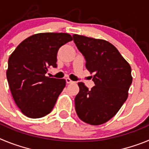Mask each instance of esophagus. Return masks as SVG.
I'll use <instances>...</instances> for the list:
<instances>
[{
  "instance_id": "1",
  "label": "esophagus",
  "mask_w": 149,
  "mask_h": 149,
  "mask_svg": "<svg viewBox=\"0 0 149 149\" xmlns=\"http://www.w3.org/2000/svg\"><path fill=\"white\" fill-rule=\"evenodd\" d=\"M65 81H66L67 84H72V83H74L73 81H72L70 78H68V77H67V78H65Z\"/></svg>"
}]
</instances>
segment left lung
<instances>
[{
  "label": "left lung",
  "mask_w": 149,
  "mask_h": 149,
  "mask_svg": "<svg viewBox=\"0 0 149 149\" xmlns=\"http://www.w3.org/2000/svg\"><path fill=\"white\" fill-rule=\"evenodd\" d=\"M73 39L85 58L86 68L94 74L95 85L89 90L84 83H78L76 113L83 122L99 125L113 118L127 100L133 80L131 68L107 41L77 34Z\"/></svg>",
  "instance_id": "left-lung-1"
}]
</instances>
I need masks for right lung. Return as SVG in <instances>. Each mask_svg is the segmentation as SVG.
Masks as SVG:
<instances>
[{
    "mask_svg": "<svg viewBox=\"0 0 149 149\" xmlns=\"http://www.w3.org/2000/svg\"><path fill=\"white\" fill-rule=\"evenodd\" d=\"M72 40L64 33L33 35L18 45L8 60L6 77L15 104L32 119L48 115L65 86V80L46 77L50 66L56 68L59 48Z\"/></svg>",
    "mask_w": 149,
    "mask_h": 149,
    "instance_id": "add662e5",
    "label": "right lung"
}]
</instances>
